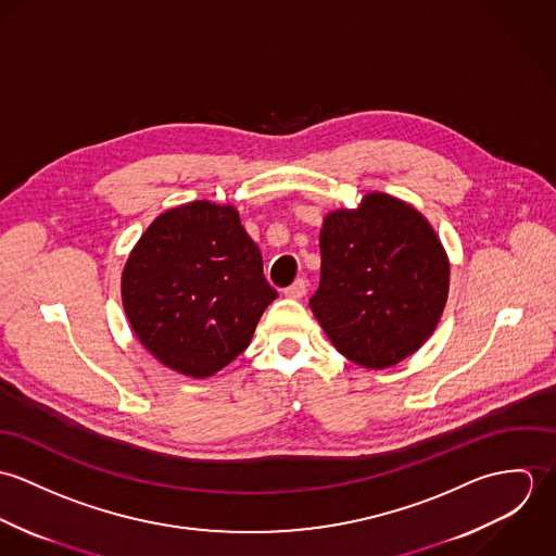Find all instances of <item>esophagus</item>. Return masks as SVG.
<instances>
[{
    "label": "esophagus",
    "instance_id": "34e87169",
    "mask_svg": "<svg viewBox=\"0 0 556 556\" xmlns=\"http://www.w3.org/2000/svg\"><path fill=\"white\" fill-rule=\"evenodd\" d=\"M306 291H308V282L306 280H295L289 289H285V295L289 298V300H302L304 295H306Z\"/></svg>",
    "mask_w": 556,
    "mask_h": 556
}]
</instances>
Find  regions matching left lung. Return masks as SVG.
I'll return each mask as SVG.
<instances>
[{
	"mask_svg": "<svg viewBox=\"0 0 556 556\" xmlns=\"http://www.w3.org/2000/svg\"><path fill=\"white\" fill-rule=\"evenodd\" d=\"M320 282L311 308L333 346L364 368H390L434 331L450 291V261L408 203L370 192L320 229Z\"/></svg>",
	"mask_w": 556,
	"mask_h": 556,
	"instance_id": "1",
	"label": "left lung"
}]
</instances>
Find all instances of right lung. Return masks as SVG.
<instances>
[{
	"mask_svg": "<svg viewBox=\"0 0 556 556\" xmlns=\"http://www.w3.org/2000/svg\"><path fill=\"white\" fill-rule=\"evenodd\" d=\"M276 298L238 210L210 201L160 214L122 274L124 311L141 344L194 379L243 353Z\"/></svg>",
	"mask_w": 556,
	"mask_h": 556,
	"instance_id": "right-lung-1",
	"label": "right lung"
}]
</instances>
